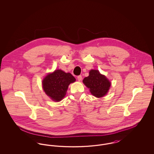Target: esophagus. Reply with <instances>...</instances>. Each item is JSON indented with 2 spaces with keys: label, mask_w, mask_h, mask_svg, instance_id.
<instances>
[{
  "label": "esophagus",
  "mask_w": 154,
  "mask_h": 154,
  "mask_svg": "<svg viewBox=\"0 0 154 154\" xmlns=\"http://www.w3.org/2000/svg\"><path fill=\"white\" fill-rule=\"evenodd\" d=\"M77 79H78V80L79 81H80L82 80V76L81 75H79L77 77Z\"/></svg>",
  "instance_id": "obj_1"
}]
</instances>
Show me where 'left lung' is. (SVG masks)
<instances>
[{
    "mask_svg": "<svg viewBox=\"0 0 154 154\" xmlns=\"http://www.w3.org/2000/svg\"><path fill=\"white\" fill-rule=\"evenodd\" d=\"M89 74V76L85 77L82 82L89 89L91 94L96 97L106 95L111 86L110 81L97 70H91Z\"/></svg>",
    "mask_w": 154,
    "mask_h": 154,
    "instance_id": "obj_1",
    "label": "left lung"
}]
</instances>
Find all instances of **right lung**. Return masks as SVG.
I'll return each mask as SVG.
<instances>
[{
  "mask_svg": "<svg viewBox=\"0 0 154 154\" xmlns=\"http://www.w3.org/2000/svg\"><path fill=\"white\" fill-rule=\"evenodd\" d=\"M75 81V79L70 73L56 70L44 77L42 85L47 95L53 101L60 102L66 95L69 84Z\"/></svg>",
  "mask_w": 154,
  "mask_h": 154,
  "instance_id": "obj_1",
  "label": "right lung"
}]
</instances>
